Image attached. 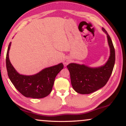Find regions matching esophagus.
Listing matches in <instances>:
<instances>
[{
	"instance_id": "34e87169",
	"label": "esophagus",
	"mask_w": 126,
	"mask_h": 126,
	"mask_svg": "<svg viewBox=\"0 0 126 126\" xmlns=\"http://www.w3.org/2000/svg\"><path fill=\"white\" fill-rule=\"evenodd\" d=\"M70 61V59L68 58V57H66V58L64 59V60H63V63H64V64L65 65H67L69 64Z\"/></svg>"
}]
</instances>
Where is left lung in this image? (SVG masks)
Wrapping results in <instances>:
<instances>
[{
  "instance_id": "obj_1",
  "label": "left lung",
  "mask_w": 126,
  "mask_h": 126,
  "mask_svg": "<svg viewBox=\"0 0 126 126\" xmlns=\"http://www.w3.org/2000/svg\"><path fill=\"white\" fill-rule=\"evenodd\" d=\"M102 30L107 35L110 48V56L105 64L97 68H91L76 63H70L67 66L72 87L80 94H89L104 86L113 70L115 60V49L107 32L104 28Z\"/></svg>"
}]
</instances>
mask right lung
<instances>
[{"instance_id":"right-lung-1","label":"right lung","mask_w":126,"mask_h":126,"mask_svg":"<svg viewBox=\"0 0 126 126\" xmlns=\"http://www.w3.org/2000/svg\"><path fill=\"white\" fill-rule=\"evenodd\" d=\"M9 43L6 57L8 75L16 89L25 97L43 98L51 92L57 75L64 67L62 63L43 69L37 74L32 76L20 75L15 70L9 59Z\"/></svg>"}]
</instances>
